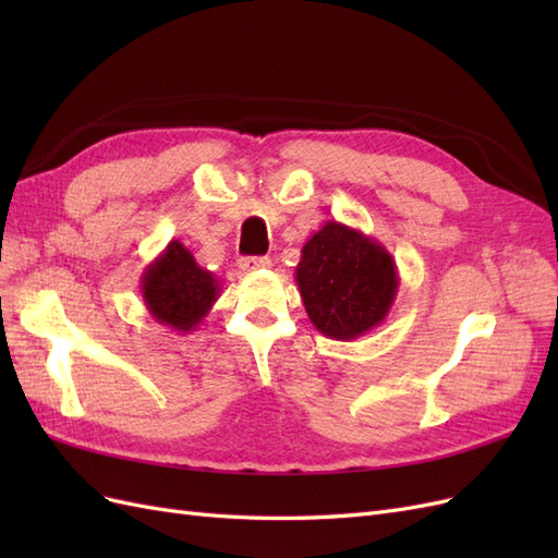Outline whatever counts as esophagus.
<instances>
[{
    "mask_svg": "<svg viewBox=\"0 0 558 558\" xmlns=\"http://www.w3.org/2000/svg\"><path fill=\"white\" fill-rule=\"evenodd\" d=\"M269 265H272V260L265 256H248V258L240 260V267L244 269V272H258V269H267Z\"/></svg>",
    "mask_w": 558,
    "mask_h": 558,
    "instance_id": "esophagus-1",
    "label": "esophagus"
}]
</instances>
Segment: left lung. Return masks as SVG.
Here are the masks:
<instances>
[{
  "label": "left lung",
  "instance_id": "obj_1",
  "mask_svg": "<svg viewBox=\"0 0 558 558\" xmlns=\"http://www.w3.org/2000/svg\"><path fill=\"white\" fill-rule=\"evenodd\" d=\"M295 281L314 328L340 342L384 324L400 286L386 246L340 221H326L302 246Z\"/></svg>",
  "mask_w": 558,
  "mask_h": 558
}]
</instances>
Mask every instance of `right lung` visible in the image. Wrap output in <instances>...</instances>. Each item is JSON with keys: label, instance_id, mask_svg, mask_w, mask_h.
Instances as JSON below:
<instances>
[{"label": "right lung", "instance_id": "1", "mask_svg": "<svg viewBox=\"0 0 558 558\" xmlns=\"http://www.w3.org/2000/svg\"><path fill=\"white\" fill-rule=\"evenodd\" d=\"M221 295V281L199 267L193 253L179 240L165 246L160 256L146 265L142 298L158 324L189 335L211 312Z\"/></svg>", "mask_w": 558, "mask_h": 558}]
</instances>
